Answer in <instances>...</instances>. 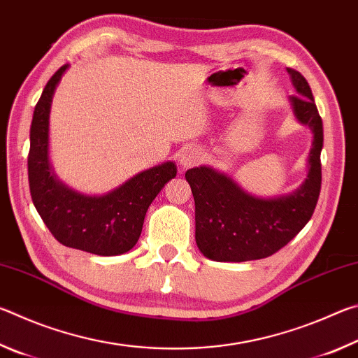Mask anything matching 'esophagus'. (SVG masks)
Listing matches in <instances>:
<instances>
[{"mask_svg": "<svg viewBox=\"0 0 358 358\" xmlns=\"http://www.w3.org/2000/svg\"><path fill=\"white\" fill-rule=\"evenodd\" d=\"M178 156H180V164L185 169H187V167L199 164V161H201V157H202V153L197 147H186L180 151Z\"/></svg>", "mask_w": 358, "mask_h": 358, "instance_id": "esophagus-1", "label": "esophagus"}]
</instances>
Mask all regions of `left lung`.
Returning a JSON list of instances; mask_svg holds the SVG:
<instances>
[{"mask_svg":"<svg viewBox=\"0 0 358 358\" xmlns=\"http://www.w3.org/2000/svg\"><path fill=\"white\" fill-rule=\"evenodd\" d=\"M287 72L296 90L289 98L295 117L310 126L314 136L308 177L289 196L259 199L213 169H189L185 177L196 203V243L211 260L246 262L268 257L306 226L316 208L322 183V120L306 78L295 69Z\"/></svg>","mask_w":358,"mask_h":358,"instance_id":"obj_1","label":"left lung"}]
</instances>
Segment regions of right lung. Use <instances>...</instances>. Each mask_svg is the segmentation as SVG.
<instances>
[{
	"instance_id": "obj_1",
	"label": "right lung",
	"mask_w": 358,
	"mask_h": 358,
	"mask_svg": "<svg viewBox=\"0 0 358 358\" xmlns=\"http://www.w3.org/2000/svg\"><path fill=\"white\" fill-rule=\"evenodd\" d=\"M68 64L47 82L29 128V192L42 221L59 243L98 256H118L141 237L150 203L177 175L173 162L137 173L106 196H83L53 177L48 162V113L53 93Z\"/></svg>"
}]
</instances>
